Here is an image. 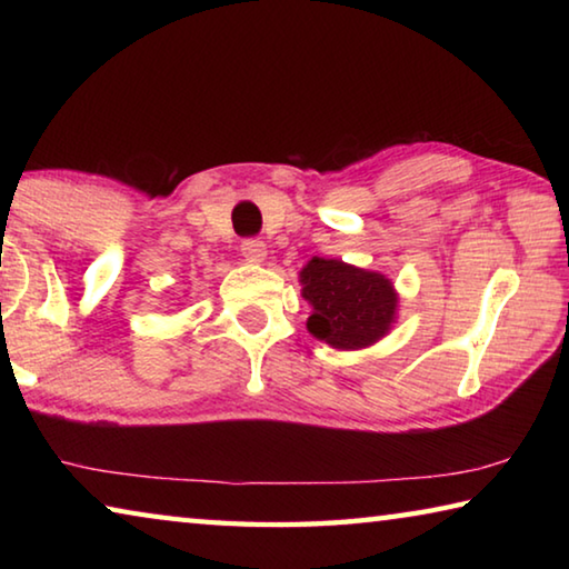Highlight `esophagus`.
I'll return each instance as SVG.
<instances>
[{
	"label": "esophagus",
	"instance_id": "1",
	"mask_svg": "<svg viewBox=\"0 0 569 569\" xmlns=\"http://www.w3.org/2000/svg\"><path fill=\"white\" fill-rule=\"evenodd\" d=\"M240 250H243V256H246V261L248 263H263L266 261V256H268V250H266V243L263 240H258V238H250V240H243V246H240Z\"/></svg>",
	"mask_w": 569,
	"mask_h": 569
}]
</instances>
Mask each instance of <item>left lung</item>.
Returning <instances> with one entry per match:
<instances>
[{"label": "left lung", "mask_w": 569, "mask_h": 569, "mask_svg": "<svg viewBox=\"0 0 569 569\" xmlns=\"http://www.w3.org/2000/svg\"><path fill=\"white\" fill-rule=\"evenodd\" d=\"M301 296L311 306L306 329L339 351L369 349L399 319V293L379 271L313 256L301 273Z\"/></svg>", "instance_id": "obj_1"}]
</instances>
